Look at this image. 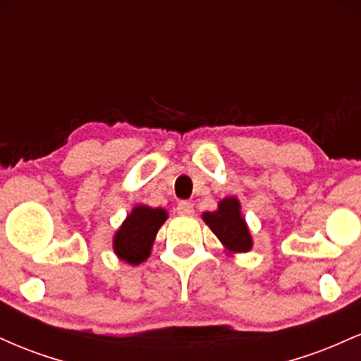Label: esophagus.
I'll use <instances>...</instances> for the list:
<instances>
[{
    "instance_id": "obj_1",
    "label": "esophagus",
    "mask_w": 361,
    "mask_h": 361,
    "mask_svg": "<svg viewBox=\"0 0 361 361\" xmlns=\"http://www.w3.org/2000/svg\"><path fill=\"white\" fill-rule=\"evenodd\" d=\"M176 210H178V214H180V215H193V212H195L192 202H186V200L180 202V204H178V207H176Z\"/></svg>"
}]
</instances>
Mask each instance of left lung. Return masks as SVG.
<instances>
[{
	"label": "left lung",
	"mask_w": 361,
	"mask_h": 361,
	"mask_svg": "<svg viewBox=\"0 0 361 361\" xmlns=\"http://www.w3.org/2000/svg\"><path fill=\"white\" fill-rule=\"evenodd\" d=\"M202 217L229 252H246L252 247L250 229L241 215V204L235 197L224 198L219 202L217 210L204 212Z\"/></svg>",
	"instance_id": "obj_1"
}]
</instances>
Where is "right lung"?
Wrapping results in <instances>:
<instances>
[{"mask_svg": "<svg viewBox=\"0 0 361 361\" xmlns=\"http://www.w3.org/2000/svg\"><path fill=\"white\" fill-rule=\"evenodd\" d=\"M166 219L168 212L164 209L135 205L114 235L115 255L128 264H140L146 261L151 255L157 231Z\"/></svg>", "mask_w": 361, "mask_h": 361, "instance_id": "obj_1", "label": "right lung"}]
</instances>
